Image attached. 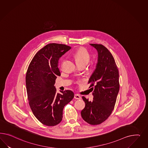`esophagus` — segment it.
Returning a JSON list of instances; mask_svg holds the SVG:
<instances>
[{
    "label": "esophagus",
    "mask_w": 148,
    "mask_h": 148,
    "mask_svg": "<svg viewBox=\"0 0 148 148\" xmlns=\"http://www.w3.org/2000/svg\"><path fill=\"white\" fill-rule=\"evenodd\" d=\"M74 98L75 99H80V95L77 94H75L74 95Z\"/></svg>",
    "instance_id": "1"
}]
</instances>
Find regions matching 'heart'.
<instances>
[{
	"label": "heart",
	"mask_w": 148,
	"mask_h": 148,
	"mask_svg": "<svg viewBox=\"0 0 148 148\" xmlns=\"http://www.w3.org/2000/svg\"><path fill=\"white\" fill-rule=\"evenodd\" d=\"M74 56L79 65H86L90 59V55L87 50L80 48L76 50Z\"/></svg>",
	"instance_id": "obj_1"
}]
</instances>
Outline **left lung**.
I'll return each mask as SVG.
<instances>
[{
	"label": "left lung",
	"instance_id": "1",
	"mask_svg": "<svg viewBox=\"0 0 148 148\" xmlns=\"http://www.w3.org/2000/svg\"><path fill=\"white\" fill-rule=\"evenodd\" d=\"M98 53L96 69L88 81L93 90V101L82 97L85 107L81 111L83 119L90 125H99L111 114L119 90V71L114 58L103 45L90 44Z\"/></svg>",
	"mask_w": 148,
	"mask_h": 148
}]
</instances>
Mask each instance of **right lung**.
Segmentation results:
<instances>
[{
  "instance_id": "add662e5",
  "label": "right lung",
  "mask_w": 148,
  "mask_h": 148,
  "mask_svg": "<svg viewBox=\"0 0 148 148\" xmlns=\"http://www.w3.org/2000/svg\"><path fill=\"white\" fill-rule=\"evenodd\" d=\"M71 47L50 43L34 56L27 70L25 77L29 104L36 118L45 125L53 126L62 119L63 110L74 97L71 90L56 92L54 86L61 73L58 60Z\"/></svg>"
}]
</instances>
